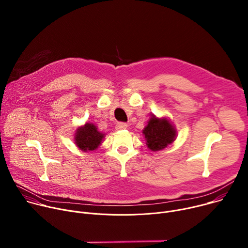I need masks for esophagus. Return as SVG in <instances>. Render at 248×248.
Returning a JSON list of instances; mask_svg holds the SVG:
<instances>
[{"instance_id":"esophagus-1","label":"esophagus","mask_w":248,"mask_h":248,"mask_svg":"<svg viewBox=\"0 0 248 248\" xmlns=\"http://www.w3.org/2000/svg\"><path fill=\"white\" fill-rule=\"evenodd\" d=\"M127 127V124L125 123H122V122H119L117 123L116 124V129L117 130H122V129H125Z\"/></svg>"}]
</instances>
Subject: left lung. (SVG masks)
I'll use <instances>...</instances> for the list:
<instances>
[{
	"instance_id": "left-lung-1",
	"label": "left lung",
	"mask_w": 248,
	"mask_h": 248,
	"mask_svg": "<svg viewBox=\"0 0 248 248\" xmlns=\"http://www.w3.org/2000/svg\"><path fill=\"white\" fill-rule=\"evenodd\" d=\"M147 147L152 151H160L170 144L175 139L174 126L167 118L159 119L154 115L150 118L148 124L142 130Z\"/></svg>"
}]
</instances>
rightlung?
Listing matches in <instances>:
<instances>
[{"label": "right lung", "mask_w": 248, "mask_h": 248, "mask_svg": "<svg viewBox=\"0 0 248 248\" xmlns=\"http://www.w3.org/2000/svg\"><path fill=\"white\" fill-rule=\"evenodd\" d=\"M105 134L100 132L93 124H85L78 128L75 136L77 146L84 151L96 150L102 142Z\"/></svg>", "instance_id": "right-lung-1"}]
</instances>
